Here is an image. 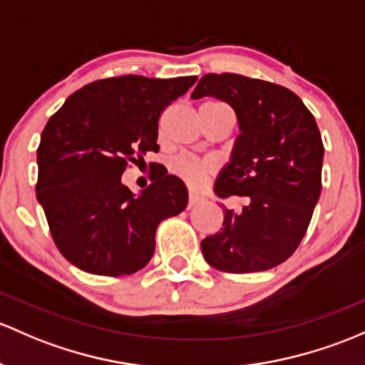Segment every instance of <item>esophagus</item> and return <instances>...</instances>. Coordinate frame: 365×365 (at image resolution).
<instances>
[{
    "label": "esophagus",
    "mask_w": 365,
    "mask_h": 365,
    "mask_svg": "<svg viewBox=\"0 0 365 365\" xmlns=\"http://www.w3.org/2000/svg\"><path fill=\"white\" fill-rule=\"evenodd\" d=\"M199 201H201V199H199L197 195H195V194L190 192V195H189V205H187V208L192 210L194 206H197V205H199Z\"/></svg>",
    "instance_id": "34e87169"
}]
</instances>
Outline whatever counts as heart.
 Segmentation results:
<instances>
[{"mask_svg":"<svg viewBox=\"0 0 365 365\" xmlns=\"http://www.w3.org/2000/svg\"><path fill=\"white\" fill-rule=\"evenodd\" d=\"M212 105H220V103H212ZM173 171L185 180L192 189H199L205 185L208 176L215 171V164L210 160H197L189 155H180L176 157L173 163Z\"/></svg>","mask_w":365,"mask_h":365,"instance_id":"heart-1","label":"heart"}]
</instances>
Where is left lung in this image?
Masks as SVG:
<instances>
[{"label": "left lung", "instance_id": "8db88e82", "mask_svg": "<svg viewBox=\"0 0 365 365\" xmlns=\"http://www.w3.org/2000/svg\"><path fill=\"white\" fill-rule=\"evenodd\" d=\"M220 99L240 134L215 182L218 197L247 195L240 213L201 241L206 262L225 273H255L289 259L304 237L322 190L324 143L304 103L276 83L236 73L205 75L192 99Z\"/></svg>", "mask_w": 365, "mask_h": 365}]
</instances>
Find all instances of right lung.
Wrapping results in <instances>:
<instances>
[{
    "label": "right lung",
    "mask_w": 365,
    "mask_h": 365,
    "mask_svg": "<svg viewBox=\"0 0 365 365\" xmlns=\"http://www.w3.org/2000/svg\"><path fill=\"white\" fill-rule=\"evenodd\" d=\"M195 80H98L71 94L47 122L38 147L36 199L73 266L101 276L136 273L152 259L157 225L187 208L185 183L168 171L140 194L120 178L129 163L159 150L160 113Z\"/></svg>",
    "instance_id": "add662e5"
}]
</instances>
